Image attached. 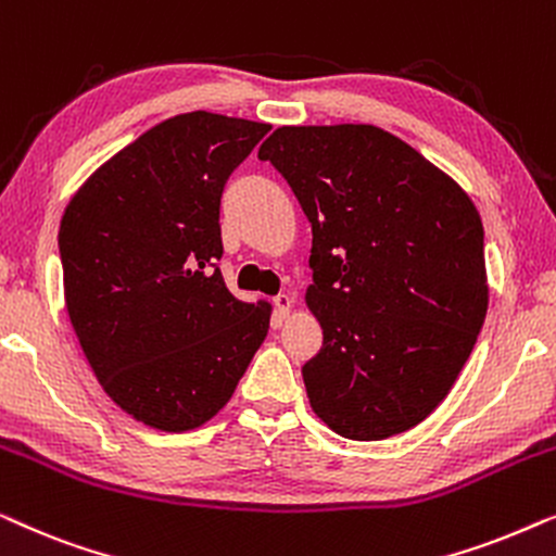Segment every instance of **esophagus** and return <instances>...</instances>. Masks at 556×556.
<instances>
[{"mask_svg":"<svg viewBox=\"0 0 556 556\" xmlns=\"http://www.w3.org/2000/svg\"><path fill=\"white\" fill-rule=\"evenodd\" d=\"M276 311H278V316L280 318H286L288 314H291V308H293V299L288 293H280V295H276Z\"/></svg>","mask_w":556,"mask_h":556,"instance_id":"1","label":"esophagus"}]
</instances>
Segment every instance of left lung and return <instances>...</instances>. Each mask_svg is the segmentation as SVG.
I'll return each instance as SVG.
<instances>
[{
  "label": "left lung",
  "instance_id": "1",
  "mask_svg": "<svg viewBox=\"0 0 556 556\" xmlns=\"http://www.w3.org/2000/svg\"><path fill=\"white\" fill-rule=\"evenodd\" d=\"M257 159L283 174L314 232L306 306L324 346L303 367L311 409L349 440L415 428L447 397L489 311L476 204L369 124L280 126Z\"/></svg>",
  "mask_w": 556,
  "mask_h": 556
}]
</instances>
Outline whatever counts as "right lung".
<instances>
[{"instance_id": "add662e5", "label": "right lung", "mask_w": 556, "mask_h": 556, "mask_svg": "<svg viewBox=\"0 0 556 556\" xmlns=\"http://www.w3.org/2000/svg\"><path fill=\"white\" fill-rule=\"evenodd\" d=\"M268 124L179 113L103 162L60 219L65 306L105 394L136 422L202 428L268 337L273 306L227 291L219 197Z\"/></svg>"}]
</instances>
